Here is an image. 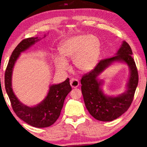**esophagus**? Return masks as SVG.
<instances>
[{"label":"esophagus","instance_id":"esophagus-1","mask_svg":"<svg viewBox=\"0 0 147 147\" xmlns=\"http://www.w3.org/2000/svg\"><path fill=\"white\" fill-rule=\"evenodd\" d=\"M70 84H71V86L72 87V88H76L79 86V82L78 80L72 78L70 80Z\"/></svg>","mask_w":147,"mask_h":147}]
</instances>
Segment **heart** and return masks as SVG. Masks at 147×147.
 Returning a JSON list of instances; mask_svg holds the SVG:
<instances>
[{
  "mask_svg": "<svg viewBox=\"0 0 147 147\" xmlns=\"http://www.w3.org/2000/svg\"><path fill=\"white\" fill-rule=\"evenodd\" d=\"M100 51V44L97 38L88 35H78L62 42L59 47L62 56H56L54 61L59 71L69 69L67 61L73 59L75 67L81 72L91 70L98 61Z\"/></svg>",
  "mask_w": 147,
  "mask_h": 147,
  "instance_id": "obj_1",
  "label": "heart"
}]
</instances>
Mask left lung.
Instances as JSON below:
<instances>
[{
  "label": "left lung",
  "instance_id": "obj_1",
  "mask_svg": "<svg viewBox=\"0 0 147 147\" xmlns=\"http://www.w3.org/2000/svg\"><path fill=\"white\" fill-rule=\"evenodd\" d=\"M132 51L129 45L123 41L115 56L100 60L94 69L82 76L81 89L84 103L89 113L100 121H111L126 112L132 102L138 84V72L132 57ZM113 62H121L128 65L130 78L127 89L124 94L117 97L104 95L101 89L103 81L98 76Z\"/></svg>",
  "mask_w": 147,
  "mask_h": 147
}]
</instances>
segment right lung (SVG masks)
I'll return each mask as SVG.
<instances>
[{
	"label": "right lung",
	"mask_w": 147,
	"mask_h": 147,
	"mask_svg": "<svg viewBox=\"0 0 147 147\" xmlns=\"http://www.w3.org/2000/svg\"><path fill=\"white\" fill-rule=\"evenodd\" d=\"M39 40L38 37L24 39L16 47L5 71L4 84L11 107L17 117L34 127L45 128L53 124L60 115L65 98L72 89L69 78L62 83L51 85L44 100L33 107L27 106L19 100L13 93L11 84L13 69L20 54Z\"/></svg>",
	"instance_id": "obj_1"
}]
</instances>
